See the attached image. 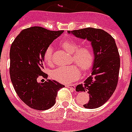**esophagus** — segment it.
I'll return each instance as SVG.
<instances>
[{"mask_svg": "<svg viewBox=\"0 0 132 132\" xmlns=\"http://www.w3.org/2000/svg\"><path fill=\"white\" fill-rule=\"evenodd\" d=\"M66 87H68V88L71 89L72 91L75 90V85H66Z\"/></svg>", "mask_w": 132, "mask_h": 132, "instance_id": "obj_1", "label": "esophagus"}]
</instances>
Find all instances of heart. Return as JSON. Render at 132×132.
<instances>
[{"label":"heart","mask_w":132,"mask_h":132,"mask_svg":"<svg viewBox=\"0 0 132 132\" xmlns=\"http://www.w3.org/2000/svg\"><path fill=\"white\" fill-rule=\"evenodd\" d=\"M61 47L71 54V62L75 64L67 66H60L52 70L51 77L53 79L62 83L69 84L77 81L81 75V70L87 71L92 68L94 61V53L93 49L89 45L79 46L75 40L68 39L60 43ZM43 60L46 64L51 66L53 64L52 59V48L48 47L43 54Z\"/></svg>","instance_id":"obj_1"}]
</instances>
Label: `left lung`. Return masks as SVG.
Masks as SVG:
<instances>
[{
	"label": "left lung",
	"instance_id": "left-lung-1",
	"mask_svg": "<svg viewBox=\"0 0 132 132\" xmlns=\"http://www.w3.org/2000/svg\"><path fill=\"white\" fill-rule=\"evenodd\" d=\"M76 37L87 39L94 49V62L92 75L76 87L77 92H88L89 100L83 105L85 109H96L105 104L112 96L118 83L120 57L112 36L98 28L68 31Z\"/></svg>",
	"mask_w": 132,
	"mask_h": 132
}]
</instances>
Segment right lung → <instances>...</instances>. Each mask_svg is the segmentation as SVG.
I'll return each instance as SVG.
<instances>
[{
    "label": "right lung",
    "mask_w": 132,
    "mask_h": 132,
    "mask_svg": "<svg viewBox=\"0 0 132 132\" xmlns=\"http://www.w3.org/2000/svg\"><path fill=\"white\" fill-rule=\"evenodd\" d=\"M64 30L51 31L40 26L24 29L15 38L10 49V77L21 100L32 109L47 110L55 103L57 92L64 87L54 80L47 79L43 72V54L51 43Z\"/></svg>",
    "instance_id": "obj_1"
}]
</instances>
